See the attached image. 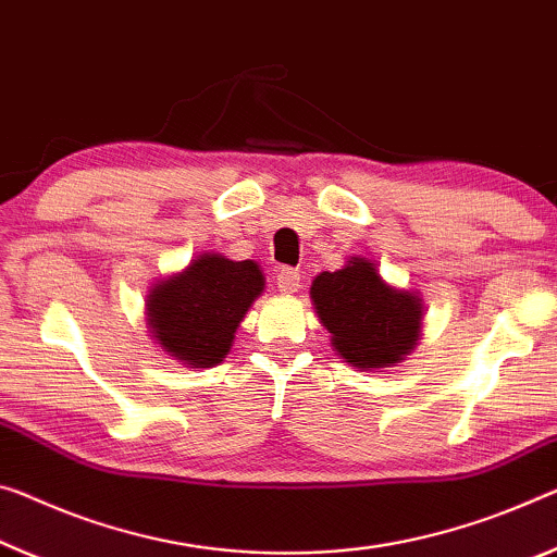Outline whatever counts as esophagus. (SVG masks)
Instances as JSON below:
<instances>
[{
  "label": "esophagus",
  "mask_w": 557,
  "mask_h": 557,
  "mask_svg": "<svg viewBox=\"0 0 557 557\" xmlns=\"http://www.w3.org/2000/svg\"><path fill=\"white\" fill-rule=\"evenodd\" d=\"M277 287H280V293L287 297L299 293V287H302V282H299V272L289 270V268L277 270Z\"/></svg>",
  "instance_id": "1"
}]
</instances>
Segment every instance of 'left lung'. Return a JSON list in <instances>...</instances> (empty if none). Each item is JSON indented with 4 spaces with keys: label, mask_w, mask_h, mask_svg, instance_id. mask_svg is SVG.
<instances>
[{
    "label": "left lung",
    "mask_w": 557,
    "mask_h": 557,
    "mask_svg": "<svg viewBox=\"0 0 557 557\" xmlns=\"http://www.w3.org/2000/svg\"><path fill=\"white\" fill-rule=\"evenodd\" d=\"M310 297L332 349L359 372L396 367L421 339V295L389 285L376 260L357 255L342 270L320 272Z\"/></svg>",
    "instance_id": "8db88e82"
}]
</instances>
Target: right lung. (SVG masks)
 I'll use <instances>...</instances> for the list:
<instances>
[{"instance_id":"add662e5","label":"right lung","mask_w":557,"mask_h":557,"mask_svg":"<svg viewBox=\"0 0 557 557\" xmlns=\"http://www.w3.org/2000/svg\"><path fill=\"white\" fill-rule=\"evenodd\" d=\"M262 289L264 275L255 260L202 252L188 268L156 280L148 289V332L181 364L215 367L231 351L237 326Z\"/></svg>"}]
</instances>
